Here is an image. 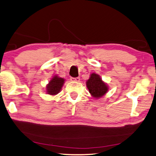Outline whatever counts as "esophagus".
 Listing matches in <instances>:
<instances>
[{
    "mask_svg": "<svg viewBox=\"0 0 156 156\" xmlns=\"http://www.w3.org/2000/svg\"><path fill=\"white\" fill-rule=\"evenodd\" d=\"M71 80L73 82H79L80 81V78L76 77V78H71Z\"/></svg>",
    "mask_w": 156,
    "mask_h": 156,
    "instance_id": "34e87169",
    "label": "esophagus"
}]
</instances>
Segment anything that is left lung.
<instances>
[{
	"label": "left lung",
	"mask_w": 156,
	"mask_h": 156,
	"mask_svg": "<svg viewBox=\"0 0 156 156\" xmlns=\"http://www.w3.org/2000/svg\"><path fill=\"white\" fill-rule=\"evenodd\" d=\"M87 87L92 96L96 98L104 96L108 91L107 84L102 80L99 75L94 73H91L90 78L87 81Z\"/></svg>",
	"instance_id": "left-lung-1"
}]
</instances>
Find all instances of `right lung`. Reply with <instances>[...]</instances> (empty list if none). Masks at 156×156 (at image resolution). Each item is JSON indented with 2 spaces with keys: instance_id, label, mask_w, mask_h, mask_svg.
<instances>
[{
  "instance_id": "1",
  "label": "right lung",
  "mask_w": 156,
  "mask_h": 156,
  "mask_svg": "<svg viewBox=\"0 0 156 156\" xmlns=\"http://www.w3.org/2000/svg\"><path fill=\"white\" fill-rule=\"evenodd\" d=\"M65 80L58 76H55L51 80L49 81V84L47 86V92L50 95H56L58 94L64 84Z\"/></svg>"
}]
</instances>
